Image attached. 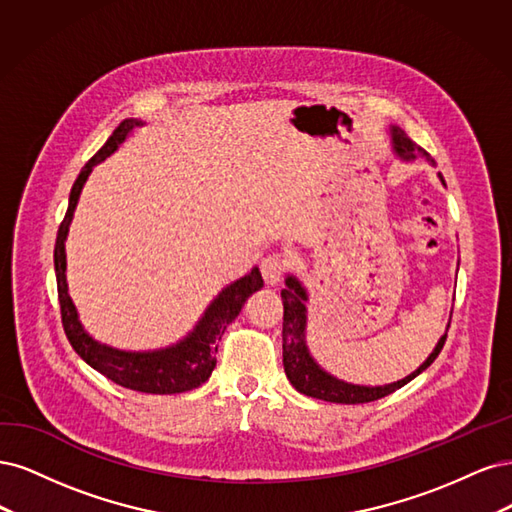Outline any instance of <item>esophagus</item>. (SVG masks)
Masks as SVG:
<instances>
[{
    "instance_id": "1",
    "label": "esophagus",
    "mask_w": 512,
    "mask_h": 512,
    "mask_svg": "<svg viewBox=\"0 0 512 512\" xmlns=\"http://www.w3.org/2000/svg\"><path fill=\"white\" fill-rule=\"evenodd\" d=\"M287 272V259L283 255H268L261 259V276L268 285H278Z\"/></svg>"
}]
</instances>
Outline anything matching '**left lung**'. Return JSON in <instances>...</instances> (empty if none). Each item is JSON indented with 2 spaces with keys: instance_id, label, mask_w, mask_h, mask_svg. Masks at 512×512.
I'll return each mask as SVG.
<instances>
[{
  "instance_id": "obj_1",
  "label": "left lung",
  "mask_w": 512,
  "mask_h": 512,
  "mask_svg": "<svg viewBox=\"0 0 512 512\" xmlns=\"http://www.w3.org/2000/svg\"><path fill=\"white\" fill-rule=\"evenodd\" d=\"M391 138H393L395 153H398L402 159L410 161L417 157H425L427 161L434 163L432 155L412 142L400 127L391 129ZM440 180H442V176H440ZM285 283H287V287L280 291V298H283V308H285V312H283V366H285V374L289 378V383L300 393L310 395V398L336 402V404H364V402L381 400V398H385V395L393 393L395 389H400L406 383H410L412 378L419 376L423 370L430 368L434 364V359L438 357V353L442 351L444 340H447V334H444L438 340L434 353L423 361L419 370L408 374L398 383H391L385 387H359V385L342 383V381H338V378L323 372L315 364V359L310 357L306 340H304L306 291L293 276H287Z\"/></svg>"
}]
</instances>
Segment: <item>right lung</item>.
Segmentation results:
<instances>
[{
  "instance_id": "1",
  "label": "right lung",
  "mask_w": 512,
  "mask_h": 512,
  "mask_svg": "<svg viewBox=\"0 0 512 512\" xmlns=\"http://www.w3.org/2000/svg\"><path fill=\"white\" fill-rule=\"evenodd\" d=\"M138 125L142 123L136 119H125L117 129H114L108 142L85 163V168L80 170L70 191L68 212H65V217L59 225L55 242V274L61 306V323L72 349L85 359L93 370L102 372L106 378H110L112 383L142 393H183L208 381V376L212 374L214 366H217L219 340L225 334L227 325L240 315L246 298H251L255 291L263 287L259 268H253L251 274H246L244 278L236 280L234 285L223 289L219 293V298L206 310L202 321L197 323V327L183 342L151 353H127L95 342L85 329H82L76 308L68 295V283H65V238H68L70 221L74 217V208L78 204L82 185L87 183L95 163L104 161L108 155L117 151L119 144L129 136V131Z\"/></svg>"
}]
</instances>
